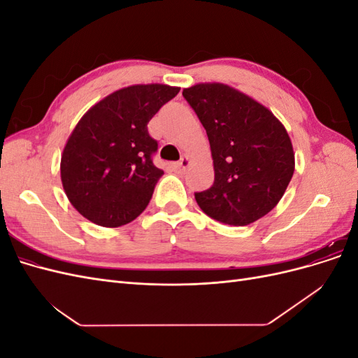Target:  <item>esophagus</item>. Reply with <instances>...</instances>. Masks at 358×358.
<instances>
[{
  "label": "esophagus",
  "mask_w": 358,
  "mask_h": 358,
  "mask_svg": "<svg viewBox=\"0 0 358 358\" xmlns=\"http://www.w3.org/2000/svg\"><path fill=\"white\" fill-rule=\"evenodd\" d=\"M189 162H191V158L188 155H182L180 161H178V162H175V164H173V169H175V171H183L189 166Z\"/></svg>",
  "instance_id": "esophagus-1"
}]
</instances>
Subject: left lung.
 I'll use <instances>...</instances> for the list:
<instances>
[{
  "label": "left lung",
  "instance_id": "obj_1",
  "mask_svg": "<svg viewBox=\"0 0 358 358\" xmlns=\"http://www.w3.org/2000/svg\"><path fill=\"white\" fill-rule=\"evenodd\" d=\"M209 137L213 185L196 192L210 218L248 225L282 199L294 173L285 127L267 107L224 83H197L182 92Z\"/></svg>",
  "mask_w": 358,
  "mask_h": 358
}]
</instances>
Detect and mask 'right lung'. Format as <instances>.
Listing matches in <instances>:
<instances>
[{
    "instance_id": "obj_1",
    "label": "right lung",
    "mask_w": 358,
    "mask_h": 358,
    "mask_svg": "<svg viewBox=\"0 0 358 358\" xmlns=\"http://www.w3.org/2000/svg\"><path fill=\"white\" fill-rule=\"evenodd\" d=\"M179 90L159 83L127 86L82 116L64 148L61 180L86 220L115 229L146 209L164 175L152 162L158 143L148 122Z\"/></svg>"
}]
</instances>
